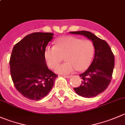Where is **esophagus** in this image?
I'll return each mask as SVG.
<instances>
[{
  "mask_svg": "<svg viewBox=\"0 0 125 125\" xmlns=\"http://www.w3.org/2000/svg\"><path fill=\"white\" fill-rule=\"evenodd\" d=\"M64 77H66V78H70V77H72V76H71V75H65Z\"/></svg>",
  "mask_w": 125,
  "mask_h": 125,
  "instance_id": "1",
  "label": "esophagus"
}]
</instances>
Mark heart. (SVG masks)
Here are the masks:
<instances>
[{
    "label": "heart",
    "instance_id": "1",
    "mask_svg": "<svg viewBox=\"0 0 125 125\" xmlns=\"http://www.w3.org/2000/svg\"><path fill=\"white\" fill-rule=\"evenodd\" d=\"M95 52L93 43L89 40L64 37L57 40L55 46H48L44 57L51 68L54 69L65 57L66 62L55 69L57 73H72L76 70L83 71L88 68Z\"/></svg>",
    "mask_w": 125,
    "mask_h": 125
}]
</instances>
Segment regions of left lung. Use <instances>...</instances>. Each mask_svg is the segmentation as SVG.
Listing matches in <instances>:
<instances>
[{"label":"left lung","mask_w":125,"mask_h":125,"mask_svg":"<svg viewBox=\"0 0 125 125\" xmlns=\"http://www.w3.org/2000/svg\"><path fill=\"white\" fill-rule=\"evenodd\" d=\"M91 40L95 47V57L90 67L79 75L81 85L74 88L76 93L85 98L95 97L105 90L112 80L115 64L114 55L109 45L104 40L87 31L70 32Z\"/></svg>","instance_id":"1"}]
</instances>
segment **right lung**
<instances>
[{"label":"right lung","mask_w":125,"mask_h":125,"mask_svg":"<svg viewBox=\"0 0 125 125\" xmlns=\"http://www.w3.org/2000/svg\"><path fill=\"white\" fill-rule=\"evenodd\" d=\"M53 33L34 32L14 45L10 59L14 85L22 96L38 101L46 96L58 75L48 68L44 51Z\"/></svg>","instance_id":"1"}]
</instances>
